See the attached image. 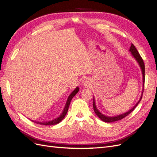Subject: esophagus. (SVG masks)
<instances>
[{"mask_svg": "<svg viewBox=\"0 0 157 157\" xmlns=\"http://www.w3.org/2000/svg\"><path fill=\"white\" fill-rule=\"evenodd\" d=\"M82 83L84 84V86H88L89 83V80L88 78H84L82 80Z\"/></svg>", "mask_w": 157, "mask_h": 157, "instance_id": "esophagus-1", "label": "esophagus"}]
</instances>
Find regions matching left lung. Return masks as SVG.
Segmentation results:
<instances>
[{
	"label": "left lung",
	"instance_id": "obj_1",
	"mask_svg": "<svg viewBox=\"0 0 157 157\" xmlns=\"http://www.w3.org/2000/svg\"><path fill=\"white\" fill-rule=\"evenodd\" d=\"M129 52L131 53V54L132 55V56L134 57V58L135 59V60L137 61V63H138L140 67L141 70V73H142V77H143V88H142V92L141 94V97L139 99V101L137 102V103L136 105L133 107L130 110L128 111L126 113H124L122 114H121V115H116V116H113V117H109V116H106L105 115H103V113H101L100 111H99L97 107H96V100H95V98L93 96V108L95 113L96 114V115L100 118V119L105 122H113L115 121H120L121 119H122L123 118H124L125 117H126L127 115H129L130 113H131L134 110V109L136 107V106L138 105V103L140 102L141 99L142 98V96H143V92H144V82H145V65L144 63V61L142 59L141 56L140 55L139 52H137V49L136 48V47L134 46V44H132L130 48L129 49Z\"/></svg>",
	"mask_w": 157,
	"mask_h": 157
}]
</instances>
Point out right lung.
Returning a JSON list of instances; mask_svg holds the SVG:
<instances>
[{
    "label": "right lung",
    "instance_id": "right-lung-1",
    "mask_svg": "<svg viewBox=\"0 0 157 157\" xmlns=\"http://www.w3.org/2000/svg\"><path fill=\"white\" fill-rule=\"evenodd\" d=\"M79 91V88L78 86L76 87L75 88V90H73V91L71 92L70 94V95L69 96L67 99V101H66V103L65 105V107L63 108V110L62 111V113H61L60 114V115L57 117L56 118H54V119L52 120V121H44V122H39V121H35L33 120H31L33 122H34L35 123H36V124H41V125H46V126H50V125H55V124H58V123H59L61 121H62L64 117H65L66 114L67 113V111H68V109H69V107L70 105V103L71 101V100H72L73 98L75 96L76 94H77Z\"/></svg>",
    "mask_w": 157,
    "mask_h": 157
}]
</instances>
